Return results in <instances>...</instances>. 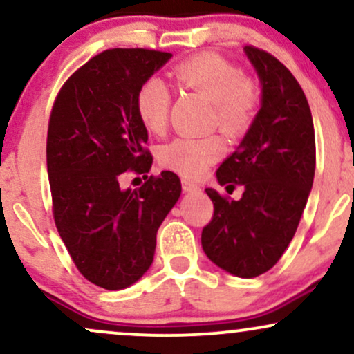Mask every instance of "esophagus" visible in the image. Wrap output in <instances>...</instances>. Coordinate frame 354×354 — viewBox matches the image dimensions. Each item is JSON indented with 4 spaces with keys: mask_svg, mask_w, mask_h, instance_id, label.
<instances>
[{
    "mask_svg": "<svg viewBox=\"0 0 354 354\" xmlns=\"http://www.w3.org/2000/svg\"><path fill=\"white\" fill-rule=\"evenodd\" d=\"M181 186H183V189L186 191V193H194V191H200V186H198L196 183L186 180V178H183V180H181Z\"/></svg>",
    "mask_w": 354,
    "mask_h": 354,
    "instance_id": "34e87169",
    "label": "esophagus"
}]
</instances>
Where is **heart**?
Masks as SVG:
<instances>
[{
	"label": "heart",
	"instance_id": "heart-1",
	"mask_svg": "<svg viewBox=\"0 0 354 354\" xmlns=\"http://www.w3.org/2000/svg\"><path fill=\"white\" fill-rule=\"evenodd\" d=\"M176 86L205 96L213 103L211 123L230 138H239L250 129L258 106V95L239 68L211 53L191 56L169 71ZM136 113L153 135H163L168 126L171 91L161 80H146L136 93ZM219 135L201 138L180 136L160 151L163 168L185 178H201L225 153Z\"/></svg>",
	"mask_w": 354,
	"mask_h": 354
}]
</instances>
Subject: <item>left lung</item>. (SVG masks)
<instances>
[{
	"label": "left lung",
	"instance_id": "1",
	"mask_svg": "<svg viewBox=\"0 0 354 354\" xmlns=\"http://www.w3.org/2000/svg\"><path fill=\"white\" fill-rule=\"evenodd\" d=\"M261 81V108L246 136L218 168L216 178L231 194L206 188L214 206L203 228V250L214 265L239 278L271 270L293 239L313 186L315 128L301 86L270 53L245 46Z\"/></svg>",
	"mask_w": 354,
	"mask_h": 354
}]
</instances>
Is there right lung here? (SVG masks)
I'll return each instance as SVG.
<instances>
[{"label": "right lung", "instance_id": "add662e5", "mask_svg": "<svg viewBox=\"0 0 354 354\" xmlns=\"http://www.w3.org/2000/svg\"><path fill=\"white\" fill-rule=\"evenodd\" d=\"M171 58L145 48L106 50L59 89L46 140L53 216L73 263L88 281L123 290L151 266L156 233L181 194L173 171L120 188L128 171L149 173L148 131L136 113L138 88Z\"/></svg>", "mask_w": 354, "mask_h": 354}]
</instances>
